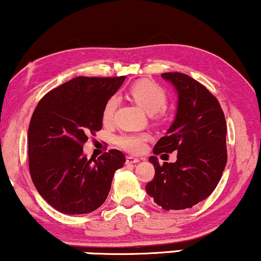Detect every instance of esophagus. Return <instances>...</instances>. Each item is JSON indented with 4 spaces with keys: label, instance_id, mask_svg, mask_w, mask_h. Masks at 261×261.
<instances>
[{
    "label": "esophagus",
    "instance_id": "esophagus-1",
    "mask_svg": "<svg viewBox=\"0 0 261 261\" xmlns=\"http://www.w3.org/2000/svg\"><path fill=\"white\" fill-rule=\"evenodd\" d=\"M137 162H139V159H137V157L128 156L127 159H125V163H127V165H133V163H137Z\"/></svg>",
    "mask_w": 261,
    "mask_h": 261
}]
</instances>
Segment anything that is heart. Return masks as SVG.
Listing matches in <instances>:
<instances>
[{"mask_svg":"<svg viewBox=\"0 0 261 261\" xmlns=\"http://www.w3.org/2000/svg\"><path fill=\"white\" fill-rule=\"evenodd\" d=\"M129 95L140 108L149 112L153 118H161L167 105V93L162 87L149 80H140L129 88ZM118 98L112 95L102 109V121L110 123L114 120ZM149 136L146 133H122L116 138V144L128 152L138 153L145 149Z\"/></svg>","mask_w":261,"mask_h":261,"instance_id":"b5f03b06","label":"heart"}]
</instances>
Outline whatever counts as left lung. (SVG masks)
Returning a JSON list of instances; mask_svg holds the SVG:
<instances>
[{
    "instance_id": "left-lung-1",
    "label": "left lung",
    "mask_w": 261,
    "mask_h": 261,
    "mask_svg": "<svg viewBox=\"0 0 261 261\" xmlns=\"http://www.w3.org/2000/svg\"><path fill=\"white\" fill-rule=\"evenodd\" d=\"M161 76L173 83L179 100L175 120L153 153L178 155L174 163L163 165L150 157L155 176L145 189L163 209L179 211L203 201L217 188L227 161L226 121L218 99L203 85L181 72Z\"/></svg>"
}]
</instances>
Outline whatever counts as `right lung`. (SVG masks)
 I'll use <instances>...</instances> for the list:
<instances>
[{
  "instance_id": "right-lung-1",
  "label": "right lung",
  "mask_w": 261,
  "mask_h": 261,
  "mask_svg": "<svg viewBox=\"0 0 261 261\" xmlns=\"http://www.w3.org/2000/svg\"><path fill=\"white\" fill-rule=\"evenodd\" d=\"M121 77L70 80L48 92L29 125V169L38 194L65 214H86L104 203L125 157L112 149L92 162L83 156L88 136L101 129L102 109Z\"/></svg>"
}]
</instances>
